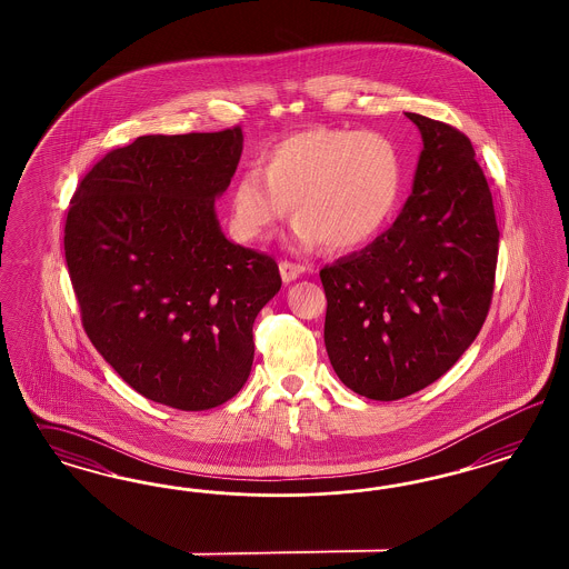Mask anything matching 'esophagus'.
<instances>
[{"label": "esophagus", "mask_w": 569, "mask_h": 569, "mask_svg": "<svg viewBox=\"0 0 569 569\" xmlns=\"http://www.w3.org/2000/svg\"><path fill=\"white\" fill-rule=\"evenodd\" d=\"M307 269H309V267H305V264H300V262H292V260H281V262H279V273H281V279H283L286 283H290V281L298 279L302 273H307Z\"/></svg>", "instance_id": "1"}]
</instances>
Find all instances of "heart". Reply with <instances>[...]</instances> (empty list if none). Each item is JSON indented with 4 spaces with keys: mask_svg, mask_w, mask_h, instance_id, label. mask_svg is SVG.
Instances as JSON below:
<instances>
[{
    "mask_svg": "<svg viewBox=\"0 0 569 569\" xmlns=\"http://www.w3.org/2000/svg\"><path fill=\"white\" fill-rule=\"evenodd\" d=\"M405 190V156L378 131L317 124L273 143L260 169L241 171L229 190L231 227L259 240L292 207L302 248L355 250L378 238Z\"/></svg>",
    "mask_w": 569,
    "mask_h": 569,
    "instance_id": "1",
    "label": "heart"
}]
</instances>
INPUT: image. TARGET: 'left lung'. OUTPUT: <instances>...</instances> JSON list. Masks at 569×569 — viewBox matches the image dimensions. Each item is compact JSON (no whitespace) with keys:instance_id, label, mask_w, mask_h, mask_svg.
Here are the masks:
<instances>
[{"instance_id":"left-lung-1","label":"left lung","mask_w":569,"mask_h":569,"mask_svg":"<svg viewBox=\"0 0 569 569\" xmlns=\"http://www.w3.org/2000/svg\"><path fill=\"white\" fill-rule=\"evenodd\" d=\"M407 117L423 139L413 193L386 233L319 273L331 367L371 400L415 395L459 361L486 321L499 257L471 141L447 122Z\"/></svg>"}]
</instances>
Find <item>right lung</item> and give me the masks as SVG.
<instances>
[{"label":"right lung","instance_id":"add662e5","mask_svg":"<svg viewBox=\"0 0 569 569\" xmlns=\"http://www.w3.org/2000/svg\"><path fill=\"white\" fill-rule=\"evenodd\" d=\"M241 143L240 127L138 138L87 172L67 214L87 338L141 397L181 411L240 392L254 319L281 288L276 260L217 221Z\"/></svg>","mask_w":569,"mask_h":569}]
</instances>
